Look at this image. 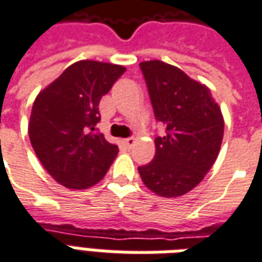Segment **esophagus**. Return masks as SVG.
<instances>
[{
    "mask_svg": "<svg viewBox=\"0 0 262 262\" xmlns=\"http://www.w3.org/2000/svg\"><path fill=\"white\" fill-rule=\"evenodd\" d=\"M122 143L125 144V147L130 148L132 146L135 144V139H133V137H126V139H123V140H122Z\"/></svg>",
    "mask_w": 262,
    "mask_h": 262,
    "instance_id": "esophagus-1",
    "label": "esophagus"
}]
</instances>
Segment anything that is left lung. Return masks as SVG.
Here are the masks:
<instances>
[{
	"mask_svg": "<svg viewBox=\"0 0 262 262\" xmlns=\"http://www.w3.org/2000/svg\"><path fill=\"white\" fill-rule=\"evenodd\" d=\"M154 116L165 125L156 137V156L139 167L144 185L159 196L189 192L217 159L225 120L210 90L176 66L160 60L140 63Z\"/></svg>",
	"mask_w": 262,
	"mask_h": 262,
	"instance_id": "1",
	"label": "left lung"
}]
</instances>
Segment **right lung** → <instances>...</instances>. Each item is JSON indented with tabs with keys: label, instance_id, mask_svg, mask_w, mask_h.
<instances>
[{
	"label": "right lung",
	"instance_id": "add662e5",
	"mask_svg": "<svg viewBox=\"0 0 262 262\" xmlns=\"http://www.w3.org/2000/svg\"><path fill=\"white\" fill-rule=\"evenodd\" d=\"M123 66L81 60L49 84L32 106L29 139L37 159L56 181L85 189L102 180L118 146L95 130L99 101L123 74Z\"/></svg>",
	"mask_w": 262,
	"mask_h": 262
}]
</instances>
